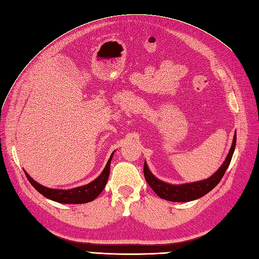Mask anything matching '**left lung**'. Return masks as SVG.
Returning a JSON list of instances; mask_svg holds the SVG:
<instances>
[{
    "instance_id": "left-lung-1",
    "label": "left lung",
    "mask_w": 259,
    "mask_h": 259,
    "mask_svg": "<svg viewBox=\"0 0 259 259\" xmlns=\"http://www.w3.org/2000/svg\"><path fill=\"white\" fill-rule=\"evenodd\" d=\"M236 142H237V134H234L233 142L230 151L227 155V158L224 162L223 165L221 166L216 173L210 176L208 179L202 180V182L192 183V184H185V185H169L166 183L161 182L160 179L155 178L151 171L149 170L147 164L145 162L144 164V175L147 180L148 185L151 187V189L159 195L161 199L171 201V202H188L192 201L195 199H199L203 195L208 193L211 189L219 184L223 176L225 175L227 168H228L229 164L231 162L232 155L234 152V148H236Z\"/></svg>"
}]
</instances>
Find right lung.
I'll use <instances>...</instances> for the list:
<instances>
[{
  "instance_id": "1",
  "label": "right lung",
  "mask_w": 259,
  "mask_h": 259,
  "mask_svg": "<svg viewBox=\"0 0 259 259\" xmlns=\"http://www.w3.org/2000/svg\"><path fill=\"white\" fill-rule=\"evenodd\" d=\"M112 156L113 153L111 154L110 159L108 160V163L105 169L103 170V173L94 180V182L69 190H59L46 188L40 184H37L35 180H33L27 174V171H25V173L30 184L32 185L42 195H44L45 198L56 201L58 203H66V204H81V203H88L95 200L101 193V191L105 189L109 173H110V163Z\"/></svg>"
}]
</instances>
